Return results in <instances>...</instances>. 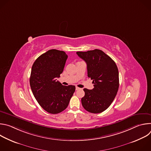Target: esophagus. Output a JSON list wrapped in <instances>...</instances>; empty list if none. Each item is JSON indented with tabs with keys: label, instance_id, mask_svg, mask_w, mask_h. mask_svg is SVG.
Wrapping results in <instances>:
<instances>
[{
	"label": "esophagus",
	"instance_id": "34e87169",
	"mask_svg": "<svg viewBox=\"0 0 151 151\" xmlns=\"http://www.w3.org/2000/svg\"><path fill=\"white\" fill-rule=\"evenodd\" d=\"M81 88H79V87H76V90H80Z\"/></svg>",
	"mask_w": 151,
	"mask_h": 151
}]
</instances>
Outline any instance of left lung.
Masks as SVG:
<instances>
[{"instance_id":"obj_1","label":"left lung","mask_w":151,"mask_h":151,"mask_svg":"<svg viewBox=\"0 0 151 151\" xmlns=\"http://www.w3.org/2000/svg\"><path fill=\"white\" fill-rule=\"evenodd\" d=\"M87 65L88 76L93 80L94 88H84L81 99L83 108L99 114L107 109L114 101L119 88V72L115 61L100 50L76 52Z\"/></svg>"}]
</instances>
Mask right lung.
I'll list each match as a JSON object with an SVG mask.
<instances>
[{
    "label": "right lung",
    "mask_w": 151,
    "mask_h": 151,
    "mask_svg": "<svg viewBox=\"0 0 151 151\" xmlns=\"http://www.w3.org/2000/svg\"><path fill=\"white\" fill-rule=\"evenodd\" d=\"M68 56L65 52L50 50L34 62L30 85L38 103L50 114H57L67 108L75 91L74 85H63L60 77Z\"/></svg>",
    "instance_id": "add662e5"
}]
</instances>
